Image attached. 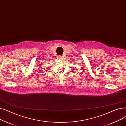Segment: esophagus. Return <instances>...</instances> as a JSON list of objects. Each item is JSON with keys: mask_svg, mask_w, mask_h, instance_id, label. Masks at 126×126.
<instances>
[{"mask_svg": "<svg viewBox=\"0 0 126 126\" xmlns=\"http://www.w3.org/2000/svg\"><path fill=\"white\" fill-rule=\"evenodd\" d=\"M62 58H63V57H62V56H59L58 57V58L59 59H61Z\"/></svg>", "mask_w": 126, "mask_h": 126, "instance_id": "34e87169", "label": "esophagus"}]
</instances>
